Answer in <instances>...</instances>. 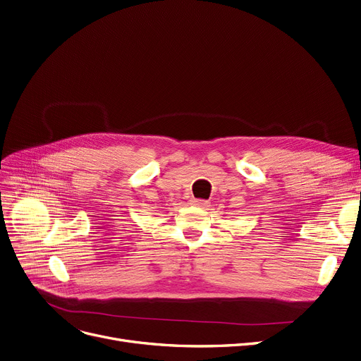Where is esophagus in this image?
<instances>
[{"instance_id": "1", "label": "esophagus", "mask_w": 361, "mask_h": 361, "mask_svg": "<svg viewBox=\"0 0 361 361\" xmlns=\"http://www.w3.org/2000/svg\"><path fill=\"white\" fill-rule=\"evenodd\" d=\"M192 203H193V205H196V207H200V208L208 207V200H203V199H193Z\"/></svg>"}]
</instances>
